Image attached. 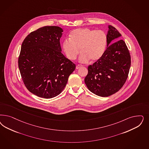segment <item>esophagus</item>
<instances>
[{"mask_svg": "<svg viewBox=\"0 0 149 149\" xmlns=\"http://www.w3.org/2000/svg\"><path fill=\"white\" fill-rule=\"evenodd\" d=\"M82 67V65H77L76 66V69H78V68H81V67Z\"/></svg>", "mask_w": 149, "mask_h": 149, "instance_id": "34e87169", "label": "esophagus"}]
</instances>
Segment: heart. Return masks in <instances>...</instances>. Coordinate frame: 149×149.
Masks as SVG:
<instances>
[{
    "label": "heart",
    "instance_id": "heart-1",
    "mask_svg": "<svg viewBox=\"0 0 149 149\" xmlns=\"http://www.w3.org/2000/svg\"><path fill=\"white\" fill-rule=\"evenodd\" d=\"M70 39L63 42V49L66 57L74 60L81 52L79 61L86 63L90 60L96 62L105 52L107 38L102 31L87 29H78L72 31Z\"/></svg>",
    "mask_w": 149,
    "mask_h": 149
}]
</instances>
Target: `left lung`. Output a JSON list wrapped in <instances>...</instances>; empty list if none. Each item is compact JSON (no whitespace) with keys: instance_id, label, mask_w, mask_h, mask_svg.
I'll list each match as a JSON object with an SVG mask.
<instances>
[{"instance_id":"1","label":"left lung","mask_w":149,"mask_h":149,"mask_svg":"<svg viewBox=\"0 0 149 149\" xmlns=\"http://www.w3.org/2000/svg\"><path fill=\"white\" fill-rule=\"evenodd\" d=\"M121 34L109 26L107 49L100 59L89 65L84 79L87 88L96 95L107 97L116 93L123 86L130 72L131 58L125 41L119 38Z\"/></svg>"}]
</instances>
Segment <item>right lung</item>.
Wrapping results in <instances>:
<instances>
[{
	"mask_svg": "<svg viewBox=\"0 0 149 149\" xmlns=\"http://www.w3.org/2000/svg\"><path fill=\"white\" fill-rule=\"evenodd\" d=\"M63 29L45 26L32 32L22 42L18 65L24 86L37 96L50 99L66 86L76 65L61 53Z\"/></svg>",
	"mask_w": 149,
	"mask_h": 149,
	"instance_id": "right-lung-1",
	"label": "right lung"
}]
</instances>
